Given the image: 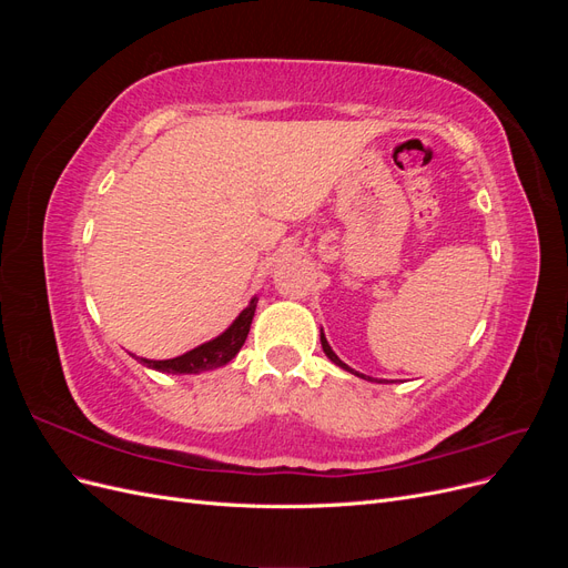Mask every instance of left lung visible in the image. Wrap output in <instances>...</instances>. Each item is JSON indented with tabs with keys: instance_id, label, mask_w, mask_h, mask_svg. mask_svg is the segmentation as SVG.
I'll return each mask as SVG.
<instances>
[{
	"instance_id": "1",
	"label": "left lung",
	"mask_w": 568,
	"mask_h": 568,
	"mask_svg": "<svg viewBox=\"0 0 568 568\" xmlns=\"http://www.w3.org/2000/svg\"><path fill=\"white\" fill-rule=\"evenodd\" d=\"M322 351H324V355H326V357H329V359H332V363H336L338 367H343V365L338 363V357L334 355V351L329 348V343H326V338H324V336H322ZM343 369H346V367H343Z\"/></svg>"
}]
</instances>
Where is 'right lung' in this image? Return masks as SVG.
Here are the masks:
<instances>
[{
  "instance_id": "add662e5",
  "label": "right lung",
  "mask_w": 568,
  "mask_h": 568,
  "mask_svg": "<svg viewBox=\"0 0 568 568\" xmlns=\"http://www.w3.org/2000/svg\"><path fill=\"white\" fill-rule=\"evenodd\" d=\"M253 301L222 336H217L209 343H203V346L189 351L182 357H175V359H144V365L161 372V374H175V376H196V374L215 372L220 367L230 365L232 359L239 355V351L244 348V343L248 338L251 322H253V315H255V303Z\"/></svg>"
}]
</instances>
